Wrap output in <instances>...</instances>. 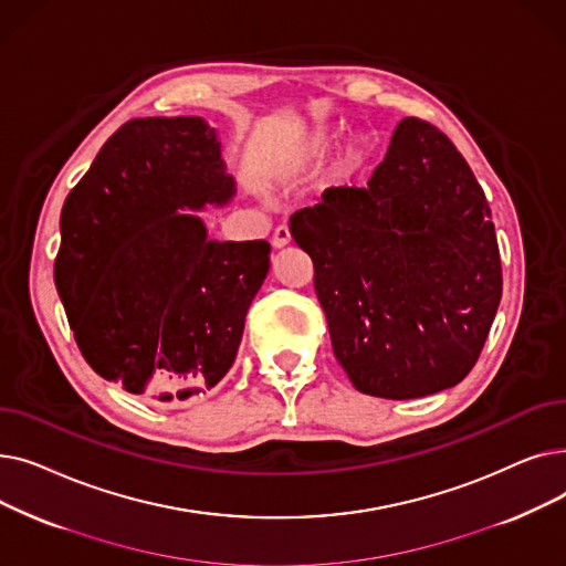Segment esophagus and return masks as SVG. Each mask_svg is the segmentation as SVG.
I'll return each instance as SVG.
<instances>
[{"instance_id":"esophagus-1","label":"esophagus","mask_w":566,"mask_h":566,"mask_svg":"<svg viewBox=\"0 0 566 566\" xmlns=\"http://www.w3.org/2000/svg\"><path fill=\"white\" fill-rule=\"evenodd\" d=\"M291 243V233H289V227H277L275 229V233H273V248L275 250H282V248H286Z\"/></svg>"}]
</instances>
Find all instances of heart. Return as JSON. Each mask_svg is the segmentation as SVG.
Returning a JSON list of instances; mask_svg holds the SVG:
<instances>
[{
  "instance_id": "obj_1",
  "label": "heart",
  "mask_w": 566,
  "mask_h": 566,
  "mask_svg": "<svg viewBox=\"0 0 566 566\" xmlns=\"http://www.w3.org/2000/svg\"><path fill=\"white\" fill-rule=\"evenodd\" d=\"M331 142H333L331 128H316L303 139L295 142L293 146H289L273 167L275 181L293 184L298 181V178L307 176L325 158V154H328ZM367 154H369L367 144L363 139H353L342 151V158L337 160V167H335L337 176L348 178L350 174L358 171L365 165Z\"/></svg>"
}]
</instances>
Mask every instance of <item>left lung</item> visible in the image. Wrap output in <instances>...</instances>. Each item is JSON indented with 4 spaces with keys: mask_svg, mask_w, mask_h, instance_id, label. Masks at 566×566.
Here are the masks:
<instances>
[{
    "mask_svg": "<svg viewBox=\"0 0 566 566\" xmlns=\"http://www.w3.org/2000/svg\"><path fill=\"white\" fill-rule=\"evenodd\" d=\"M291 216L355 390L418 399L478 363L502 295L491 208L454 144L406 116L365 188Z\"/></svg>",
    "mask_w": 566,
    "mask_h": 566,
    "instance_id": "8db88e82",
    "label": "left lung"
}]
</instances>
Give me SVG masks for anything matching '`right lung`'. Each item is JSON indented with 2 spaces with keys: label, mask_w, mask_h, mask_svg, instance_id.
I'll use <instances>...</instances> for the list:
<instances>
[{
  "label": "right lung",
  "mask_w": 566,
  "mask_h": 566,
  "mask_svg": "<svg viewBox=\"0 0 566 566\" xmlns=\"http://www.w3.org/2000/svg\"><path fill=\"white\" fill-rule=\"evenodd\" d=\"M235 192L201 116L133 118L66 197L54 284L98 376L184 401L216 388L271 268L265 241H213L192 211Z\"/></svg>",
  "instance_id": "obj_1"
}]
</instances>
